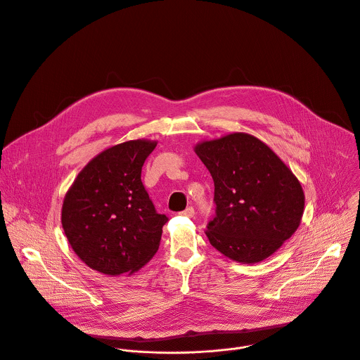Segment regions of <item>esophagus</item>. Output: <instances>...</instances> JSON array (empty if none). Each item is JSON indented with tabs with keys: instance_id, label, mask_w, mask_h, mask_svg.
Masks as SVG:
<instances>
[{
	"instance_id": "34e87169",
	"label": "esophagus",
	"mask_w": 360,
	"mask_h": 360,
	"mask_svg": "<svg viewBox=\"0 0 360 360\" xmlns=\"http://www.w3.org/2000/svg\"><path fill=\"white\" fill-rule=\"evenodd\" d=\"M181 215H184V217H188V218H193V217H194V208H193V207H188V208H186V210L181 212Z\"/></svg>"
}]
</instances>
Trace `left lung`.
Segmentation results:
<instances>
[{"label": "left lung", "instance_id": "left-lung-1", "mask_svg": "<svg viewBox=\"0 0 360 360\" xmlns=\"http://www.w3.org/2000/svg\"><path fill=\"white\" fill-rule=\"evenodd\" d=\"M194 150L215 184L217 215L205 233L218 251L257 264L297 231L304 211L302 184L266 143L232 132L202 141Z\"/></svg>", "mask_w": 360, "mask_h": 360}]
</instances>
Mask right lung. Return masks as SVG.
Masks as SVG:
<instances>
[{
	"instance_id": "1",
	"label": "right lung",
	"mask_w": 360,
	"mask_h": 360,
	"mask_svg": "<svg viewBox=\"0 0 360 360\" xmlns=\"http://www.w3.org/2000/svg\"><path fill=\"white\" fill-rule=\"evenodd\" d=\"M156 141L132 139L96 155L77 176L61 210L64 233L92 269L134 274L158 251L166 215L156 212L141 181Z\"/></svg>"
}]
</instances>
